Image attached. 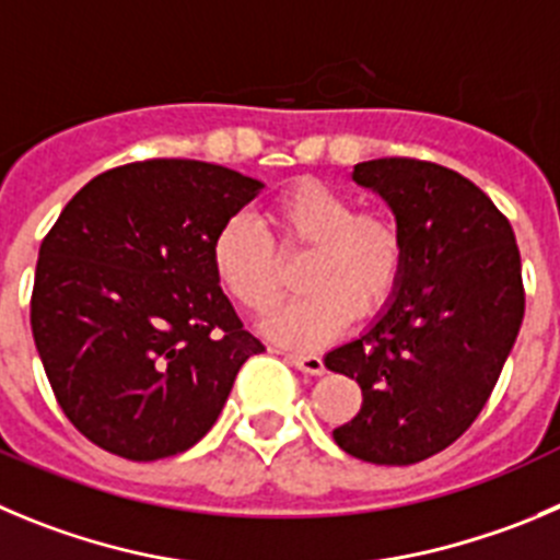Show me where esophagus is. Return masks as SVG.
Segmentation results:
<instances>
[{
	"label": "esophagus",
	"instance_id": "esophagus-1",
	"mask_svg": "<svg viewBox=\"0 0 560 560\" xmlns=\"http://www.w3.org/2000/svg\"><path fill=\"white\" fill-rule=\"evenodd\" d=\"M284 359L292 364V368L301 370V373L323 375V370H326V364H323V359L315 357V353H310V357H301V353H287Z\"/></svg>",
	"mask_w": 560,
	"mask_h": 560
}]
</instances>
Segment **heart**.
I'll use <instances>...</instances> for the list:
<instances>
[{
	"label": "heart",
	"instance_id": "heart-1",
	"mask_svg": "<svg viewBox=\"0 0 560 560\" xmlns=\"http://www.w3.org/2000/svg\"><path fill=\"white\" fill-rule=\"evenodd\" d=\"M357 198L320 179L287 185L265 209L268 234L245 212L212 234L209 259L226 295L248 315H268L281 298L279 256L304 254L295 281L304 295L265 323L290 348H317L351 317L370 320L389 306L406 270V232L384 207H355Z\"/></svg>",
	"mask_w": 560,
	"mask_h": 560
}]
</instances>
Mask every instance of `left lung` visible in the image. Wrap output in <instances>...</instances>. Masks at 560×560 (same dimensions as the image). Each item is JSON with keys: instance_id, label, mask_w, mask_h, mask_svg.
I'll list each match as a JSON object with an SVG mask.
<instances>
[{"instance_id": "obj_1", "label": "left lung", "mask_w": 560, "mask_h": 560, "mask_svg": "<svg viewBox=\"0 0 560 560\" xmlns=\"http://www.w3.org/2000/svg\"><path fill=\"white\" fill-rule=\"evenodd\" d=\"M353 182L404 223L406 270L389 310L326 357L362 386V409L334 442L409 467L451 447L492 395L525 315L522 259L509 218L445 165L384 156L359 162Z\"/></svg>"}]
</instances>
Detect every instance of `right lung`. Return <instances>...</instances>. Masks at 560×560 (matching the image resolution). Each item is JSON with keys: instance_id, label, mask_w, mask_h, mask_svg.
Returning a JSON list of instances; mask_svg holds the SVG:
<instances>
[{"instance_id": "right-lung-1", "label": "right lung", "mask_w": 560, "mask_h": 560, "mask_svg": "<svg viewBox=\"0 0 560 560\" xmlns=\"http://www.w3.org/2000/svg\"><path fill=\"white\" fill-rule=\"evenodd\" d=\"M262 182L201 160H143L88 182L38 250L30 323L62 415L129 462L192 447L262 353L209 259Z\"/></svg>"}]
</instances>
